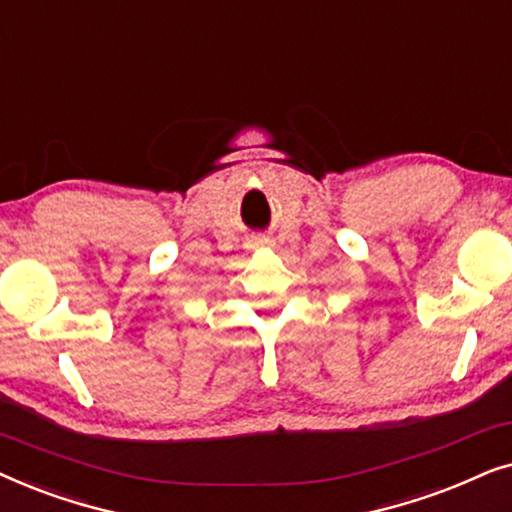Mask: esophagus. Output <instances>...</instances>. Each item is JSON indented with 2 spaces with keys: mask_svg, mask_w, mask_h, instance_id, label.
I'll return each instance as SVG.
<instances>
[{
  "mask_svg": "<svg viewBox=\"0 0 512 512\" xmlns=\"http://www.w3.org/2000/svg\"><path fill=\"white\" fill-rule=\"evenodd\" d=\"M252 245H255V248H260V245H271V241L269 238H255V243Z\"/></svg>",
  "mask_w": 512,
  "mask_h": 512,
  "instance_id": "obj_1",
  "label": "esophagus"
}]
</instances>
